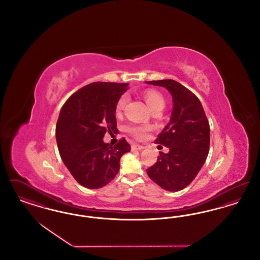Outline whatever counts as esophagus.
I'll return each instance as SVG.
<instances>
[{"mask_svg":"<svg viewBox=\"0 0 260 260\" xmlns=\"http://www.w3.org/2000/svg\"><path fill=\"white\" fill-rule=\"evenodd\" d=\"M132 149L133 150H142V149H144V146L139 145V144H133L132 145Z\"/></svg>","mask_w":260,"mask_h":260,"instance_id":"obj_1","label":"esophagus"}]
</instances>
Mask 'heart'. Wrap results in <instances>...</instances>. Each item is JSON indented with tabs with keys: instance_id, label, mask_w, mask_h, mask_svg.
<instances>
[{
	"instance_id": "heart-1",
	"label": "heart",
	"mask_w": 260,
	"mask_h": 260,
	"mask_svg": "<svg viewBox=\"0 0 260 260\" xmlns=\"http://www.w3.org/2000/svg\"><path fill=\"white\" fill-rule=\"evenodd\" d=\"M144 99L151 110L162 109L165 106V99L161 93L154 89H149L144 93ZM127 102V96L122 95L116 104V113L119 114L124 110V106ZM151 126L147 124H129L126 126V132L138 140H143L147 138Z\"/></svg>"
}]
</instances>
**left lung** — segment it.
<instances>
[{"mask_svg":"<svg viewBox=\"0 0 260 260\" xmlns=\"http://www.w3.org/2000/svg\"><path fill=\"white\" fill-rule=\"evenodd\" d=\"M146 83L166 87L173 101L171 121L155 140L170 151L160 152L147 174L162 189L176 192L193 181L208 157L210 124L198 98L187 87L173 80Z\"/></svg>","mask_w":260,"mask_h":260,"instance_id":"1","label":"left lung"}]
</instances>
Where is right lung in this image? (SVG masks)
<instances>
[{
    "mask_svg": "<svg viewBox=\"0 0 260 260\" xmlns=\"http://www.w3.org/2000/svg\"><path fill=\"white\" fill-rule=\"evenodd\" d=\"M128 84L95 82L77 90L62 106L55 136L62 161L76 181L89 189L108 184L131 151L124 138L112 146L104 135L116 133V104Z\"/></svg>",
    "mask_w": 260,
    "mask_h": 260,
    "instance_id": "right-lung-1",
    "label": "right lung"
}]
</instances>
